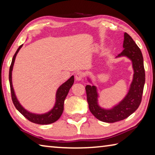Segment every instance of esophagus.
<instances>
[{
	"mask_svg": "<svg viewBox=\"0 0 155 155\" xmlns=\"http://www.w3.org/2000/svg\"><path fill=\"white\" fill-rule=\"evenodd\" d=\"M84 77V74L82 72H78L75 75V78L77 81H81Z\"/></svg>",
	"mask_w": 155,
	"mask_h": 155,
	"instance_id": "34e87169",
	"label": "esophagus"
}]
</instances>
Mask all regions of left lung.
I'll list each match as a JSON object with an SVG mask.
<instances>
[{
    "mask_svg": "<svg viewBox=\"0 0 155 155\" xmlns=\"http://www.w3.org/2000/svg\"><path fill=\"white\" fill-rule=\"evenodd\" d=\"M124 50L116 57H128L132 61L134 70L129 91L124 98L111 109L101 108L98 103V94L96 86L87 85L85 87L89 109L97 119L104 122L114 123L126 119L137 109L142 98L145 84V70L142 53L128 33H124ZM89 81H90V79Z\"/></svg>",
    "mask_w": 155,
    "mask_h": 155,
    "instance_id": "left-lung-1",
    "label": "left lung"
}]
</instances>
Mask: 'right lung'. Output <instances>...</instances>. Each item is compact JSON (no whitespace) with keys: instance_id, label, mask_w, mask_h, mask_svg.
Segmentation results:
<instances>
[{"instance_id":"right-lung-1","label":"right lung","mask_w":155,"mask_h":155,"mask_svg":"<svg viewBox=\"0 0 155 155\" xmlns=\"http://www.w3.org/2000/svg\"><path fill=\"white\" fill-rule=\"evenodd\" d=\"M22 45L19 46V48L15 52V54L13 57L11 65L9 68V84H10V89H11V94H12V98L13 103H14V106L17 110L19 111L21 114L24 115V116L30 122L35 123V124H52L54 122H56L57 120L61 117V115L64 111V101L66 96L68 95L69 90L74 83V76H72L69 79H68L66 82L63 83L62 85L58 88L56 93V102L54 104V106L51 111L46 113V114H33L26 110L24 107H23L20 104L19 101H18L16 96L15 95V92L13 88L12 85V70L13 67H14V61L15 57H16L18 51L20 49L22 48Z\"/></svg>"}]
</instances>
